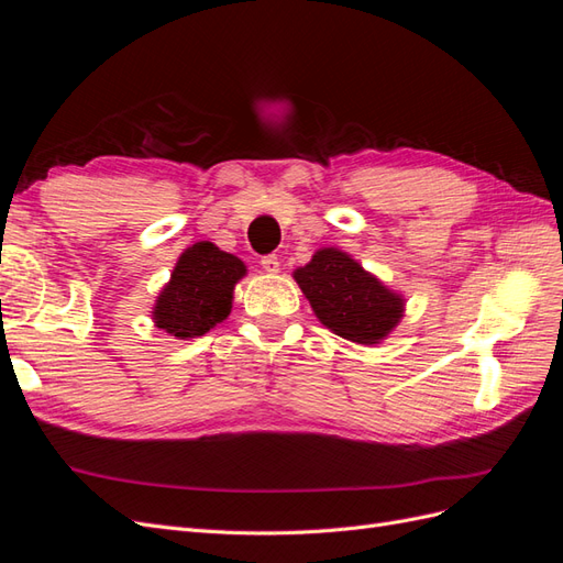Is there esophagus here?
I'll list each match as a JSON object with an SVG mask.
<instances>
[{"label": "esophagus", "mask_w": 563, "mask_h": 563, "mask_svg": "<svg viewBox=\"0 0 563 563\" xmlns=\"http://www.w3.org/2000/svg\"><path fill=\"white\" fill-rule=\"evenodd\" d=\"M261 265H263V269L267 272V275H277V272L282 269L277 255H265V258L261 261Z\"/></svg>", "instance_id": "34e87169"}]
</instances>
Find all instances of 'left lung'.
I'll return each mask as SVG.
<instances>
[{
    "label": "left lung",
    "mask_w": 563,
    "mask_h": 563,
    "mask_svg": "<svg viewBox=\"0 0 563 563\" xmlns=\"http://www.w3.org/2000/svg\"><path fill=\"white\" fill-rule=\"evenodd\" d=\"M294 279L323 327L356 345H380L404 317V296L335 246L314 251Z\"/></svg>",
    "instance_id": "1"
}]
</instances>
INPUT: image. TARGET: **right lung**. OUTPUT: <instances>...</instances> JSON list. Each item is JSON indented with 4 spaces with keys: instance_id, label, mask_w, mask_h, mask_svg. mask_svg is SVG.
I'll return each instance as SVG.
<instances>
[{
    "instance_id": "obj_1",
    "label": "right lung",
    "mask_w": 563,
    "mask_h": 563,
    "mask_svg": "<svg viewBox=\"0 0 563 563\" xmlns=\"http://www.w3.org/2000/svg\"><path fill=\"white\" fill-rule=\"evenodd\" d=\"M244 277L246 265L236 255L211 242L187 246L155 300L152 321L178 340L209 333L230 317L234 286Z\"/></svg>"
}]
</instances>
